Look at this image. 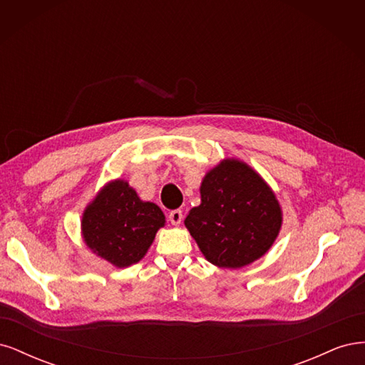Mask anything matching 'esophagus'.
Returning <instances> with one entry per match:
<instances>
[{"label": "esophagus", "instance_id": "esophagus-1", "mask_svg": "<svg viewBox=\"0 0 365 365\" xmlns=\"http://www.w3.org/2000/svg\"><path fill=\"white\" fill-rule=\"evenodd\" d=\"M169 220L172 222V225H180L182 220V212L181 210H173L169 215Z\"/></svg>", "mask_w": 365, "mask_h": 365}]
</instances>
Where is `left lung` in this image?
I'll return each instance as SVG.
<instances>
[{"instance_id":"1","label":"left lung","mask_w":365,"mask_h":365,"mask_svg":"<svg viewBox=\"0 0 365 365\" xmlns=\"http://www.w3.org/2000/svg\"><path fill=\"white\" fill-rule=\"evenodd\" d=\"M200 193L201 204L184 225L210 263L239 269L269 251L283 224L282 207L250 164L224 158L205 173Z\"/></svg>"}]
</instances>
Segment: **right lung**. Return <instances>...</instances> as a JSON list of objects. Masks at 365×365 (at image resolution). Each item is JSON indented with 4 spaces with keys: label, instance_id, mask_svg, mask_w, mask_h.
<instances>
[{
    "label": "right lung",
    "instance_id": "obj_1",
    "mask_svg": "<svg viewBox=\"0 0 365 365\" xmlns=\"http://www.w3.org/2000/svg\"><path fill=\"white\" fill-rule=\"evenodd\" d=\"M164 225L161 208L140 200L135 189L120 178L97 192L81 220L85 245L115 268L130 267L145 257Z\"/></svg>",
    "mask_w": 365,
    "mask_h": 365
}]
</instances>
